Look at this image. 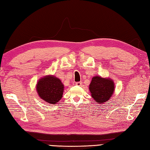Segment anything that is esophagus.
Segmentation results:
<instances>
[{
    "instance_id": "34e87169",
    "label": "esophagus",
    "mask_w": 150,
    "mask_h": 150,
    "mask_svg": "<svg viewBox=\"0 0 150 150\" xmlns=\"http://www.w3.org/2000/svg\"><path fill=\"white\" fill-rule=\"evenodd\" d=\"M75 84L77 85V86H80L82 85V82H76Z\"/></svg>"
}]
</instances>
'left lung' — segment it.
Segmentation results:
<instances>
[{
    "mask_svg": "<svg viewBox=\"0 0 150 150\" xmlns=\"http://www.w3.org/2000/svg\"><path fill=\"white\" fill-rule=\"evenodd\" d=\"M114 88V82L111 79L96 76L92 78L89 89L95 102L103 104L112 96Z\"/></svg>",
    "mask_w": 150,
    "mask_h": 150,
    "instance_id": "8db88e82",
    "label": "left lung"
}]
</instances>
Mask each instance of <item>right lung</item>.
I'll list each match as a JSON object with an SVG mask.
<instances>
[{"label":"right lung","mask_w":150,"mask_h":150,"mask_svg":"<svg viewBox=\"0 0 150 150\" xmlns=\"http://www.w3.org/2000/svg\"><path fill=\"white\" fill-rule=\"evenodd\" d=\"M64 85L60 79L54 76L42 78L37 84V91L39 97L50 104H56L61 99Z\"/></svg>","instance_id":"add662e5"}]
</instances>
